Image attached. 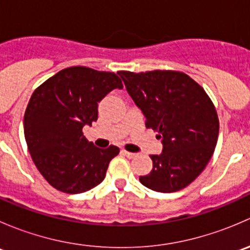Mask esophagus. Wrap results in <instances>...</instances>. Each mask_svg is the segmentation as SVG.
Here are the masks:
<instances>
[{
    "mask_svg": "<svg viewBox=\"0 0 250 250\" xmlns=\"http://www.w3.org/2000/svg\"><path fill=\"white\" fill-rule=\"evenodd\" d=\"M123 153H125V156H127L128 158H134L135 156H137V153H133V152H129V151H125L123 150Z\"/></svg>",
    "mask_w": 250,
    "mask_h": 250,
    "instance_id": "1",
    "label": "esophagus"
}]
</instances>
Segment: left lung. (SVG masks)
I'll return each instance as SVG.
<instances>
[{"label":"left lung","instance_id":"1","mask_svg":"<svg viewBox=\"0 0 250 250\" xmlns=\"http://www.w3.org/2000/svg\"><path fill=\"white\" fill-rule=\"evenodd\" d=\"M127 92L146 117V128L162 139L161 155H151L152 170L139 180L157 192L190 185L208 165L219 135L215 106L190 76L172 70L118 71Z\"/></svg>","mask_w":250,"mask_h":250}]
</instances>
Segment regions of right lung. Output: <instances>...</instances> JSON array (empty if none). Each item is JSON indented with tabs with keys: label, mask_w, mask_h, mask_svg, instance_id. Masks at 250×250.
<instances>
[{
	"label": "right lung",
	"mask_w": 250,
	"mask_h": 250,
	"mask_svg": "<svg viewBox=\"0 0 250 250\" xmlns=\"http://www.w3.org/2000/svg\"><path fill=\"white\" fill-rule=\"evenodd\" d=\"M122 89L113 72L85 66L62 70L32 93L24 115L27 148L39 172L57 190L81 193L99 185L120 148H99L82 128L98 120V103Z\"/></svg>",
	"instance_id": "add662e5"
}]
</instances>
